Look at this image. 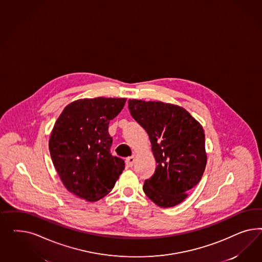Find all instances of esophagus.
<instances>
[{"label": "esophagus", "mask_w": 262, "mask_h": 262, "mask_svg": "<svg viewBox=\"0 0 262 262\" xmlns=\"http://www.w3.org/2000/svg\"><path fill=\"white\" fill-rule=\"evenodd\" d=\"M135 156H132V157H128L127 159H126V164H127V166L132 167L134 165V163H135Z\"/></svg>", "instance_id": "obj_1"}]
</instances>
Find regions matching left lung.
<instances>
[{"mask_svg":"<svg viewBox=\"0 0 262 262\" xmlns=\"http://www.w3.org/2000/svg\"><path fill=\"white\" fill-rule=\"evenodd\" d=\"M133 118L147 132L158 163L143 190L161 207L181 204L205 172V133L183 107L162 102L128 100Z\"/></svg>","mask_w":262,"mask_h":262,"instance_id":"8db88e82","label":"left lung"}]
</instances>
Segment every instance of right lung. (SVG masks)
<instances>
[{
  "label": "right lung",
  "mask_w": 262,
  "mask_h": 262,
  "mask_svg": "<svg viewBox=\"0 0 262 262\" xmlns=\"http://www.w3.org/2000/svg\"><path fill=\"white\" fill-rule=\"evenodd\" d=\"M126 101L80 99L68 104L56 120L49 140L51 158L66 189L79 198H103L125 169L124 160L111 155L108 125Z\"/></svg>",
  "instance_id": "right-lung-1"
}]
</instances>
